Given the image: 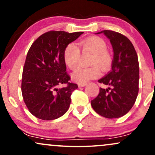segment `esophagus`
Masks as SVG:
<instances>
[{
    "mask_svg": "<svg viewBox=\"0 0 155 155\" xmlns=\"http://www.w3.org/2000/svg\"><path fill=\"white\" fill-rule=\"evenodd\" d=\"M78 86H79V87H84V86H86V84H81V83H79V84H78Z\"/></svg>",
    "mask_w": 155,
    "mask_h": 155,
    "instance_id": "1",
    "label": "esophagus"
}]
</instances>
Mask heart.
Listing matches in <instances>:
<instances>
[{"instance_id":"1","label":"heart","mask_w":155,"mask_h":155,"mask_svg":"<svg viewBox=\"0 0 155 155\" xmlns=\"http://www.w3.org/2000/svg\"><path fill=\"white\" fill-rule=\"evenodd\" d=\"M79 48L83 53L92 54L90 64L93 66L87 68H78L72 74V79L77 83L84 84L96 79L101 74L100 67L103 71H107L111 67L112 57L107 51V44L98 36H91L80 41ZM75 44H70L63 51V61L70 70H75L80 60V51Z\"/></svg>"}]
</instances>
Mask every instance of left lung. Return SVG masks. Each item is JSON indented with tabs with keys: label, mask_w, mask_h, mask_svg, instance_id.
Instances as JSON below:
<instances>
[{
	"label": "left lung",
	"mask_w": 155,
	"mask_h": 155,
	"mask_svg": "<svg viewBox=\"0 0 155 155\" xmlns=\"http://www.w3.org/2000/svg\"><path fill=\"white\" fill-rule=\"evenodd\" d=\"M110 40L114 50L111 70L98 82L108 85L91 101L96 113L108 119L124 116L133 107L138 93L139 65L133 44L125 35L112 31H101Z\"/></svg>",
	"instance_id": "obj_1"
}]
</instances>
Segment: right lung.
I'll return each mask as SVG.
<instances>
[{
	"instance_id": "obj_1",
	"label": "right lung",
	"mask_w": 155,
	"mask_h": 155,
	"mask_svg": "<svg viewBox=\"0 0 155 155\" xmlns=\"http://www.w3.org/2000/svg\"><path fill=\"white\" fill-rule=\"evenodd\" d=\"M82 33L47 32L40 35L28 50L21 90L27 108L37 118L55 120L68 109L71 95L78 85L69 82L71 77L63 61V51ZM62 83L67 86L58 89Z\"/></svg>"
}]
</instances>
